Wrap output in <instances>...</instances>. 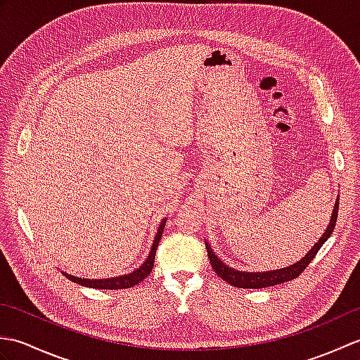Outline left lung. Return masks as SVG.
I'll use <instances>...</instances> for the list:
<instances>
[{"mask_svg":"<svg viewBox=\"0 0 360 360\" xmlns=\"http://www.w3.org/2000/svg\"><path fill=\"white\" fill-rule=\"evenodd\" d=\"M338 213H339V200L335 201L334 210H333V217H331V223L328 226L326 232L323 233L322 238L319 240V243H316V246L312 248L307 257H303L300 262H297L295 264L285 267V269L280 271H272V272H240L235 271L232 267L226 266L221 259H218V257L213 254V250L210 249L209 244H205L207 248V255L210 259V264L213 267V271L217 272L218 277L223 278L224 281L231 283L232 286L235 288H244V289H258V288H267V286H274V285H280V283H286L289 280L297 278L304 269H307L308 264L312 262V258L317 255V252L320 250V248L323 246L325 241L330 238L331 233L334 232L335 227V221H338Z\"/></svg>","mask_w":360,"mask_h":360,"instance_id":"obj_1","label":"left lung"}]
</instances>
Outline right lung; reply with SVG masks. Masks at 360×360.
<instances>
[{"mask_svg":"<svg viewBox=\"0 0 360 360\" xmlns=\"http://www.w3.org/2000/svg\"><path fill=\"white\" fill-rule=\"evenodd\" d=\"M164 227H165V219L162 221V223H160V227L158 229V235H156L155 241H153V248H151L148 258L145 259L143 264L139 267V269L133 271L131 274L124 275V277H114V278H106V280H86V278H77V277H74V275H68V274H65V275L71 281L77 283V285L88 286V288H96V289H127V288H131V286L137 285V283H141L143 278H147L148 274L153 271L156 249H158V244L160 241V236H162Z\"/></svg>","mask_w":360,"mask_h":360,"instance_id":"obj_1","label":"right lung"}]
</instances>
